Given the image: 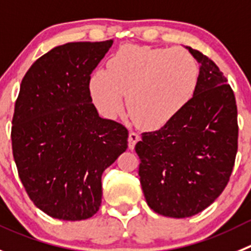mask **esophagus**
<instances>
[{
	"mask_svg": "<svg viewBox=\"0 0 251 251\" xmlns=\"http://www.w3.org/2000/svg\"><path fill=\"white\" fill-rule=\"evenodd\" d=\"M139 140H140L139 133L131 131V132L128 133V149L130 150L135 149V145L137 144V141H139Z\"/></svg>",
	"mask_w": 251,
	"mask_h": 251,
	"instance_id": "obj_1",
	"label": "esophagus"
}]
</instances>
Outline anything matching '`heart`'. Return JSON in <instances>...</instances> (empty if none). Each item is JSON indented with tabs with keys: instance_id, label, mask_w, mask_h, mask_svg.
I'll list each match as a JSON object with an SVG mask.
<instances>
[{
	"instance_id": "obj_1",
	"label": "heart",
	"mask_w": 251,
	"mask_h": 251,
	"mask_svg": "<svg viewBox=\"0 0 251 251\" xmlns=\"http://www.w3.org/2000/svg\"><path fill=\"white\" fill-rule=\"evenodd\" d=\"M200 75V64L186 49L127 44L110 57L106 70L93 73L89 93L109 119L120 114L126 94L131 119L144 128H158L191 101Z\"/></svg>"
}]
</instances>
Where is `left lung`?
<instances>
[{
	"instance_id": "obj_1",
	"label": "left lung",
	"mask_w": 251,
	"mask_h": 251,
	"mask_svg": "<svg viewBox=\"0 0 251 251\" xmlns=\"http://www.w3.org/2000/svg\"><path fill=\"white\" fill-rule=\"evenodd\" d=\"M187 49L201 64L194 97L160 130L142 133L135 146L147 204L171 218L209 207L228 184L238 151L233 89L212 59Z\"/></svg>"
}]
</instances>
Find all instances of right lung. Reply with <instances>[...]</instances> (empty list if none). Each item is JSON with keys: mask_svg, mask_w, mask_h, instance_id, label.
<instances>
[{"mask_svg": "<svg viewBox=\"0 0 251 251\" xmlns=\"http://www.w3.org/2000/svg\"><path fill=\"white\" fill-rule=\"evenodd\" d=\"M112 39L55 47L21 83L12 119V152L30 201L49 217L84 221L101 204L102 172L127 149L128 131L101 119L90 74Z\"/></svg>", "mask_w": 251, "mask_h": 251, "instance_id": "add662e5", "label": "right lung"}]
</instances>
